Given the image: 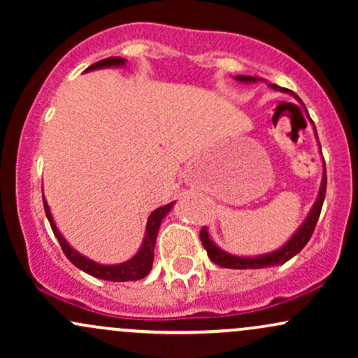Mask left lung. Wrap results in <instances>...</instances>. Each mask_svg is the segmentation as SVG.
<instances>
[{"label":"left lung","mask_w":358,"mask_h":358,"mask_svg":"<svg viewBox=\"0 0 358 358\" xmlns=\"http://www.w3.org/2000/svg\"><path fill=\"white\" fill-rule=\"evenodd\" d=\"M236 80L256 82L259 79H256V77H250V76H237ZM269 85L274 90H281V92L293 94V96L296 97L299 102H301V99H299L296 94L291 92V90L279 87V85H276V84H269ZM303 106H305V104H303ZM315 133H316V129H315ZM324 193H327V170H323L322 187H320L318 199H316V202L313 205V208H311L310 215L306 217V220L303 222V225L298 229L296 234H294V236L291 237V239L287 241L286 244L282 245V248L274 250V252L264 254V256H259V257L232 256V254L225 252V250L219 249L215 244H213L210 236H208V232H207V227H202V231H200V241H202L203 248H205V250H207L208 257L212 259V262H215L217 266H222V268H227V269H261V268H271V266L285 264V262L289 261L291 257L296 256L299 250H301L308 244L310 237L313 236L316 222H318L320 212H322V207H323Z\"/></svg>","instance_id":"obj_1"}]
</instances>
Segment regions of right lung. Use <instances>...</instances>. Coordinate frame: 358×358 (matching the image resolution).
Here are the masks:
<instances>
[{"label":"right lung","mask_w":358,"mask_h":358,"mask_svg":"<svg viewBox=\"0 0 358 358\" xmlns=\"http://www.w3.org/2000/svg\"><path fill=\"white\" fill-rule=\"evenodd\" d=\"M124 59L121 57H109V59L99 60L96 64H92L87 71H94V69H104V67H119V65H124ZM43 207H45V213H47V219L50 222V227L53 234H55L57 241L60 242V248L64 250V254L67 256L69 261L72 262L76 268H79L84 271V273L90 274L94 278L99 279H106V281H138V279H143L145 276L150 274L151 268H153V256H155V244H156V236H158V229L162 220L165 219L166 213L171 210L173 207V202L163 205V207L156 208L155 212H151L150 219H148L146 224V236L145 241H143L141 249L138 250V254L129 261L122 262V264H116V266H104V264H97V262L90 261V259L84 257L82 254L73 250L71 245L67 244V241L62 237V234L57 231L55 222L52 219L50 208H48L47 202H45L43 196Z\"/></svg>","instance_id":"right-lung-1"}]
</instances>
